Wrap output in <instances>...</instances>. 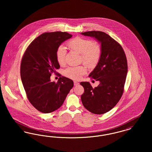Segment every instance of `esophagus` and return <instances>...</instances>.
<instances>
[{
    "instance_id": "esophagus-1",
    "label": "esophagus",
    "mask_w": 152,
    "mask_h": 152,
    "mask_svg": "<svg viewBox=\"0 0 152 152\" xmlns=\"http://www.w3.org/2000/svg\"><path fill=\"white\" fill-rule=\"evenodd\" d=\"M79 84V83H78V82H77V81H74V86H78Z\"/></svg>"
}]
</instances>
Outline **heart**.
Wrapping results in <instances>:
<instances>
[{
  "label": "heart",
  "mask_w": 152,
  "mask_h": 152,
  "mask_svg": "<svg viewBox=\"0 0 152 152\" xmlns=\"http://www.w3.org/2000/svg\"><path fill=\"white\" fill-rule=\"evenodd\" d=\"M67 44L69 48L81 54L83 62L89 68H94L98 63L101 50L100 45L97 42H91L86 38L76 37L69 41ZM66 52L64 46L61 45L58 47L56 55L58 63L60 65L65 64ZM86 72L87 69L83 65L69 66L64 71V75L71 79L79 80Z\"/></svg>",
  "instance_id": "1"
}]
</instances>
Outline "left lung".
<instances>
[{
  "mask_svg": "<svg viewBox=\"0 0 152 152\" xmlns=\"http://www.w3.org/2000/svg\"><path fill=\"white\" fill-rule=\"evenodd\" d=\"M92 37L101 46V56L89 77L100 82L93 88L89 82H81L84 92L81 99L88 110L102 115L113 108L120 100L128 72L127 60L121 46L108 34L101 31L81 32Z\"/></svg>",
  "mask_w": 152,
  "mask_h": 152,
  "instance_id": "left-lung-1",
  "label": "left lung"
}]
</instances>
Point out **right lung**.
I'll list each match as a JSON object with an SVG mask.
<instances>
[{
    "mask_svg": "<svg viewBox=\"0 0 152 152\" xmlns=\"http://www.w3.org/2000/svg\"><path fill=\"white\" fill-rule=\"evenodd\" d=\"M72 35L67 32L44 33L32 42L22 58L20 76L27 96L39 111L48 113L59 108L73 87L64 76L51 81V73L60 68L56 59L58 47Z\"/></svg>",
    "mask_w": 152,
    "mask_h": 152,
    "instance_id": "add662e5",
    "label": "right lung"
}]
</instances>
